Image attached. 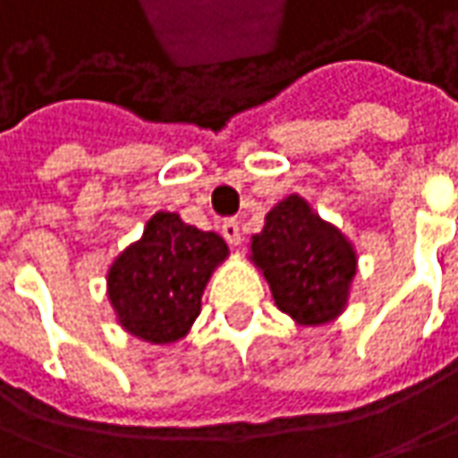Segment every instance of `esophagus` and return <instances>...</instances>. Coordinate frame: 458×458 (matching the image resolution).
<instances>
[{
	"label": "esophagus",
	"mask_w": 458,
	"mask_h": 458,
	"mask_svg": "<svg viewBox=\"0 0 458 458\" xmlns=\"http://www.w3.org/2000/svg\"><path fill=\"white\" fill-rule=\"evenodd\" d=\"M223 238L228 240L230 245H233V248H238L240 245V225H238V220H225V223H223Z\"/></svg>",
	"instance_id": "esophagus-1"
}]
</instances>
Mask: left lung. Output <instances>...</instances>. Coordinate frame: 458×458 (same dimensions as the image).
I'll use <instances>...</instances> for the list:
<instances>
[{"instance_id": "1", "label": "left lung", "mask_w": 458, "mask_h": 458, "mask_svg": "<svg viewBox=\"0 0 458 458\" xmlns=\"http://www.w3.org/2000/svg\"><path fill=\"white\" fill-rule=\"evenodd\" d=\"M250 262L270 284L277 310L302 327L340 318L357 275L352 240L297 193L265 216L262 230L250 238Z\"/></svg>"}]
</instances>
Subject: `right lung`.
<instances>
[{"label": "right lung", "mask_w": 458, "mask_h": 458, "mask_svg": "<svg viewBox=\"0 0 458 458\" xmlns=\"http://www.w3.org/2000/svg\"><path fill=\"white\" fill-rule=\"evenodd\" d=\"M228 255L218 233L188 225L178 213H153L143 235L108 265L106 297L118 325L151 344L183 340L208 280Z\"/></svg>", "instance_id": "right-lung-1"}]
</instances>
